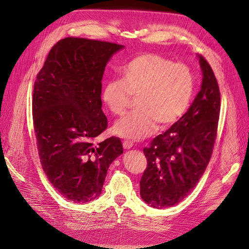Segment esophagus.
Masks as SVG:
<instances>
[{
	"instance_id": "34e87169",
	"label": "esophagus",
	"mask_w": 249,
	"mask_h": 249,
	"mask_svg": "<svg viewBox=\"0 0 249 249\" xmlns=\"http://www.w3.org/2000/svg\"><path fill=\"white\" fill-rule=\"evenodd\" d=\"M123 146L124 149H129L133 146V142L131 140H124L123 141Z\"/></svg>"
}]
</instances>
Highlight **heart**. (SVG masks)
Wrapping results in <instances>:
<instances>
[{
	"mask_svg": "<svg viewBox=\"0 0 249 249\" xmlns=\"http://www.w3.org/2000/svg\"><path fill=\"white\" fill-rule=\"evenodd\" d=\"M195 92V78L184 63L147 53L133 58L103 88V101L115 116L125 114L133 97H138L135 113L118 120L114 132L132 141L142 140L158 129H166L183 118Z\"/></svg>",
	"mask_w": 249,
	"mask_h": 249,
	"instance_id": "1",
	"label": "heart"
}]
</instances>
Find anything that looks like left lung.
Wrapping results in <instances>:
<instances>
[{
	"mask_svg": "<svg viewBox=\"0 0 249 249\" xmlns=\"http://www.w3.org/2000/svg\"><path fill=\"white\" fill-rule=\"evenodd\" d=\"M202 84L183 118L143 148L147 166L140 179V195L150 207L178 205L205 172L213 154L220 114L218 82L201 55Z\"/></svg>",
	"mask_w": 249,
	"mask_h": 249,
	"instance_id": "left-lung-1",
	"label": "left lung"
}]
</instances>
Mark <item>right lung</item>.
Here are the masks:
<instances>
[{
  "instance_id": "1",
  "label": "right lung",
  "mask_w": 249,
  "mask_h": 249,
  "mask_svg": "<svg viewBox=\"0 0 249 249\" xmlns=\"http://www.w3.org/2000/svg\"><path fill=\"white\" fill-rule=\"evenodd\" d=\"M120 44L80 37L59 40L34 82L32 113L37 149L51 184L67 200L100 196L110 164L124 149L102 110V79Z\"/></svg>"
}]
</instances>
